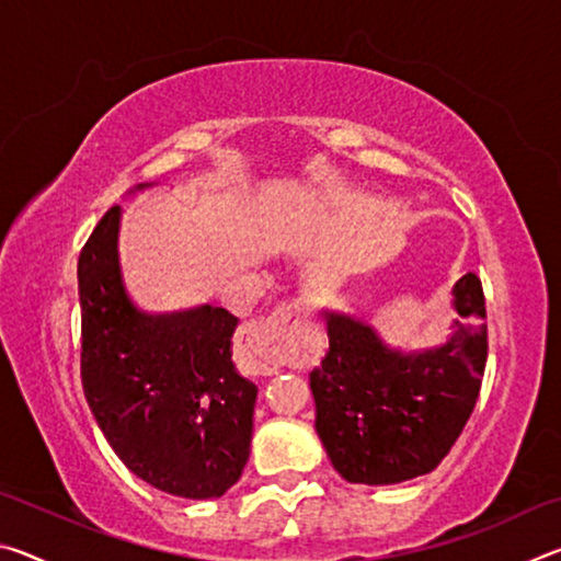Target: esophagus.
Listing matches in <instances>:
<instances>
[{"mask_svg": "<svg viewBox=\"0 0 561 561\" xmlns=\"http://www.w3.org/2000/svg\"><path fill=\"white\" fill-rule=\"evenodd\" d=\"M304 309L299 304H282L242 329L237 358L247 374H274L287 358V346L294 331L301 327Z\"/></svg>", "mask_w": 561, "mask_h": 561, "instance_id": "34e87169", "label": "esophagus"}]
</instances>
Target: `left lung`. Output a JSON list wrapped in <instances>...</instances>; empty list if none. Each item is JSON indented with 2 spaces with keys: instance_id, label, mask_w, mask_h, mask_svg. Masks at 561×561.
I'll list each match as a JSON object with an SVG mask.
<instances>
[{
  "instance_id": "1",
  "label": "left lung",
  "mask_w": 561,
  "mask_h": 561,
  "mask_svg": "<svg viewBox=\"0 0 561 561\" xmlns=\"http://www.w3.org/2000/svg\"><path fill=\"white\" fill-rule=\"evenodd\" d=\"M453 334L405 354L374 327L327 311L329 351L309 374L314 428L341 478L396 485L440 465L480 396L488 360L482 284L472 272L453 287Z\"/></svg>"
}]
</instances>
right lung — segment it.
Segmentation results:
<instances>
[{"label":"right lung","mask_w":561,"mask_h":561,"mask_svg":"<svg viewBox=\"0 0 561 561\" xmlns=\"http://www.w3.org/2000/svg\"><path fill=\"white\" fill-rule=\"evenodd\" d=\"M121 213L113 205L101 217L79 257L87 401L133 474L175 497H220L250 458L257 401L232 364L237 317L210 304L173 314L136 307L121 270Z\"/></svg>","instance_id":"obj_1"}]
</instances>
